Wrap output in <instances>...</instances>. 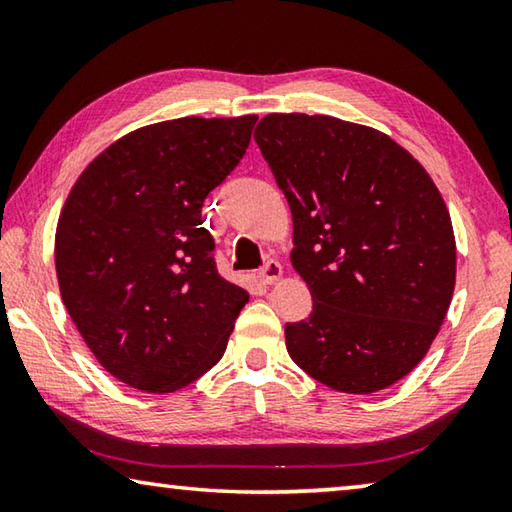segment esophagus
<instances>
[{
  "label": "esophagus",
  "instance_id": "34e87169",
  "mask_svg": "<svg viewBox=\"0 0 512 512\" xmlns=\"http://www.w3.org/2000/svg\"><path fill=\"white\" fill-rule=\"evenodd\" d=\"M282 273H284L282 264L277 262V259H268V262L259 268V280L264 284H275L282 277Z\"/></svg>",
  "mask_w": 512,
  "mask_h": 512
}]
</instances>
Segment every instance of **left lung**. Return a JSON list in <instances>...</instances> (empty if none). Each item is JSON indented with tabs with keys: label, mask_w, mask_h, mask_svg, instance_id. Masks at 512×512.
Instances as JSON below:
<instances>
[{
	"label": "left lung",
	"mask_w": 512,
	"mask_h": 512,
	"mask_svg": "<svg viewBox=\"0 0 512 512\" xmlns=\"http://www.w3.org/2000/svg\"><path fill=\"white\" fill-rule=\"evenodd\" d=\"M255 140L293 216L291 266L314 309L287 323L291 359L339 393L368 395L429 352L456 284L449 210L386 133L329 115L273 112Z\"/></svg>",
	"instance_id": "1"
}]
</instances>
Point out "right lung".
Here are the masks:
<instances>
[{"label": "right lung", "instance_id": "1", "mask_svg": "<svg viewBox=\"0 0 512 512\" xmlns=\"http://www.w3.org/2000/svg\"><path fill=\"white\" fill-rule=\"evenodd\" d=\"M257 115L180 117L101 151L56 225L60 298L112 377L173 393L219 363L248 291L223 280L207 194L237 167Z\"/></svg>", "mask_w": 512, "mask_h": 512}]
</instances>
